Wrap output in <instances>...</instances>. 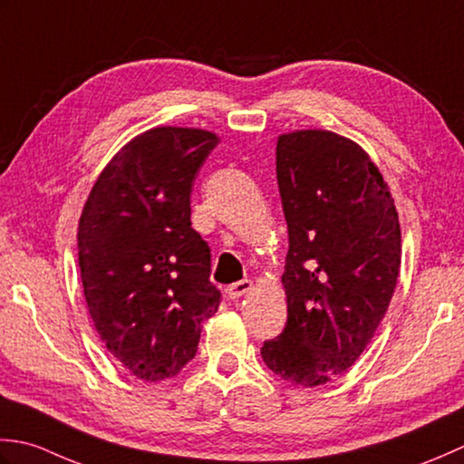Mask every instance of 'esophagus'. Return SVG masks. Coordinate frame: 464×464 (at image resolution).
<instances>
[{"mask_svg": "<svg viewBox=\"0 0 464 464\" xmlns=\"http://www.w3.org/2000/svg\"><path fill=\"white\" fill-rule=\"evenodd\" d=\"M250 288H252V282L250 280H240V282H234V285H230L228 288H226V295H228V298H232V300H238Z\"/></svg>", "mask_w": 464, "mask_h": 464, "instance_id": "34e87169", "label": "esophagus"}]
</instances>
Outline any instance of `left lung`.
I'll list each match as a JSON object with an SVG mask.
<instances>
[{
	"label": "left lung",
	"mask_w": 464,
	"mask_h": 464,
	"mask_svg": "<svg viewBox=\"0 0 464 464\" xmlns=\"http://www.w3.org/2000/svg\"><path fill=\"white\" fill-rule=\"evenodd\" d=\"M276 178L288 320L260 353L282 381L312 389L348 371L382 323L399 280L401 224L372 160L334 131L282 134Z\"/></svg>",
	"instance_id": "8db88e82"
}]
</instances>
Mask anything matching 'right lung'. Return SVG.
Masks as SVG:
<instances>
[{
    "mask_svg": "<svg viewBox=\"0 0 464 464\" xmlns=\"http://www.w3.org/2000/svg\"><path fill=\"white\" fill-rule=\"evenodd\" d=\"M218 136L152 128L102 169L82 210L78 262L92 323L140 381L176 376L220 306L210 248L190 222L194 179Z\"/></svg>",
    "mask_w": 464,
    "mask_h": 464,
    "instance_id": "1",
    "label": "right lung"
}]
</instances>
